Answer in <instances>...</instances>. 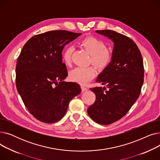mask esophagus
<instances>
[{"mask_svg": "<svg viewBox=\"0 0 160 160\" xmlns=\"http://www.w3.org/2000/svg\"><path fill=\"white\" fill-rule=\"evenodd\" d=\"M81 89H82V91H87L88 89L84 86H81Z\"/></svg>", "mask_w": 160, "mask_h": 160, "instance_id": "esophagus-1", "label": "esophagus"}]
</instances>
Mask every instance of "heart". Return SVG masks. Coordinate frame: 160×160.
I'll list each match as a JSON object with an SVG mask.
<instances>
[{"mask_svg":"<svg viewBox=\"0 0 160 160\" xmlns=\"http://www.w3.org/2000/svg\"><path fill=\"white\" fill-rule=\"evenodd\" d=\"M80 45L91 55L90 62L98 69H104L112 60V52L106 49L105 43L101 40L94 37H87L83 39ZM73 49L71 47H66L62 52V58L66 65L71 63V56ZM96 75V70L93 66L87 67H76L69 72L71 81L85 85Z\"/></svg>","mask_w":160,"mask_h":160,"instance_id":"b5f03b06","label":"heart"}]
</instances>
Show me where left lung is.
Here are the masks:
<instances>
[{"label": "left lung", "mask_w": 160, "mask_h": 160, "mask_svg": "<svg viewBox=\"0 0 160 160\" xmlns=\"http://www.w3.org/2000/svg\"><path fill=\"white\" fill-rule=\"evenodd\" d=\"M114 43L112 60L97 78L106 87L91 90L96 95L88 113L95 122L110 124L121 119L139 97L144 81V66L140 50L130 38L110 30H96Z\"/></svg>", "instance_id": "8db88e82"}]
</instances>
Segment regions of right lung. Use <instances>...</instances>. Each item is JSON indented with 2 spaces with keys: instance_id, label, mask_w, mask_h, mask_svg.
I'll list each match as a JSON object with an SVG mask.
<instances>
[{
  "instance_id": "1",
  "label": "right lung",
  "mask_w": 160,
  "mask_h": 160,
  "mask_svg": "<svg viewBox=\"0 0 160 160\" xmlns=\"http://www.w3.org/2000/svg\"><path fill=\"white\" fill-rule=\"evenodd\" d=\"M81 34L49 31L33 36L22 48L16 65V87L27 110L41 122L60 121L69 102L80 93L77 83L63 81L67 71L62 53Z\"/></svg>"
}]
</instances>
